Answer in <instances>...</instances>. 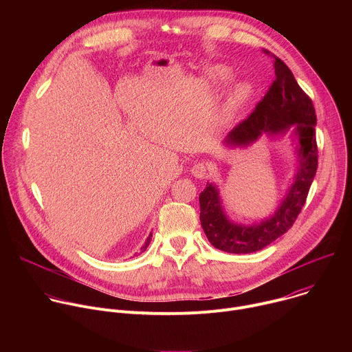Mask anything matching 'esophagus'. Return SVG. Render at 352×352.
<instances>
[{"label": "esophagus", "instance_id": "1", "mask_svg": "<svg viewBox=\"0 0 352 352\" xmlns=\"http://www.w3.org/2000/svg\"><path fill=\"white\" fill-rule=\"evenodd\" d=\"M190 171H192L193 177H196V178H199V179H204V178L208 177V166H206L205 163H197V164H195Z\"/></svg>", "mask_w": 352, "mask_h": 352}]
</instances>
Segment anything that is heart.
Returning a JSON list of instances; mask_svg holds the SVG:
<instances>
[{
    "label": "heart",
    "instance_id": "heart-1",
    "mask_svg": "<svg viewBox=\"0 0 352 352\" xmlns=\"http://www.w3.org/2000/svg\"><path fill=\"white\" fill-rule=\"evenodd\" d=\"M217 76L224 79L228 76V72L226 69H219L217 71ZM249 94H250V89L248 85L245 83H241L238 85L230 94L228 100H227V104H226V109H224V118L226 120H230L232 118L238 110L245 104L246 100L249 98Z\"/></svg>",
    "mask_w": 352,
    "mask_h": 352
}]
</instances>
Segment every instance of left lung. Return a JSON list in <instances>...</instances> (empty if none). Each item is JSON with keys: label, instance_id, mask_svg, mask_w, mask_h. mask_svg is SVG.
<instances>
[{"label": "left lung", "instance_id": "8db88e82", "mask_svg": "<svg viewBox=\"0 0 352 352\" xmlns=\"http://www.w3.org/2000/svg\"><path fill=\"white\" fill-rule=\"evenodd\" d=\"M263 53L273 58L276 78L254 111L228 133L226 142L232 146H246L265 132L285 133L291 125H296L294 131L299 142V168L295 182L274 216L249 227L234 224L226 217L217 188L206 184L199 195L200 223L209 242L230 254L256 252L285 234L302 210L318 170L316 114L312 100L278 57L265 48Z\"/></svg>", "mask_w": 352, "mask_h": 352}]
</instances>
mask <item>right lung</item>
Instances as JSON below:
<instances>
[{
    "label": "right lung",
    "mask_w": 352,
    "mask_h": 352,
    "mask_svg": "<svg viewBox=\"0 0 352 352\" xmlns=\"http://www.w3.org/2000/svg\"><path fill=\"white\" fill-rule=\"evenodd\" d=\"M150 239H152V234H150V235H148L147 241H146V242H144V245H143V246L140 248V250H142V252H143V250H146V248L148 246V243H150Z\"/></svg>",
    "instance_id": "1"
}]
</instances>
